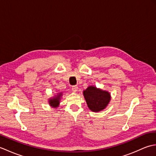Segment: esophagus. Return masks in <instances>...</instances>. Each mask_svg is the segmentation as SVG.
Returning a JSON list of instances; mask_svg holds the SVG:
<instances>
[{
    "instance_id": "34e87169",
    "label": "esophagus",
    "mask_w": 156,
    "mask_h": 156,
    "mask_svg": "<svg viewBox=\"0 0 156 156\" xmlns=\"http://www.w3.org/2000/svg\"><path fill=\"white\" fill-rule=\"evenodd\" d=\"M78 86H73V87H72V90L73 92H76L78 91Z\"/></svg>"
}]
</instances>
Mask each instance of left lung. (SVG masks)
Wrapping results in <instances>:
<instances>
[{"label":"left lung","mask_w":156,"mask_h":156,"mask_svg":"<svg viewBox=\"0 0 156 156\" xmlns=\"http://www.w3.org/2000/svg\"><path fill=\"white\" fill-rule=\"evenodd\" d=\"M88 107L92 112H100L107 107L111 101V93L94 86L89 87L83 91Z\"/></svg>","instance_id":"1"}]
</instances>
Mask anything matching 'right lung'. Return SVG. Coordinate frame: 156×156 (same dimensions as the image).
Listing matches in <instances>:
<instances>
[{
	"label": "right lung",
	"mask_w": 156,
	"mask_h": 156,
	"mask_svg": "<svg viewBox=\"0 0 156 156\" xmlns=\"http://www.w3.org/2000/svg\"><path fill=\"white\" fill-rule=\"evenodd\" d=\"M63 96V92H58L57 94H55V96L49 98L48 99V102L50 107L53 108H57L59 106V103H60V100L62 98V97Z\"/></svg>",
	"instance_id": "add662e5"
}]
</instances>
